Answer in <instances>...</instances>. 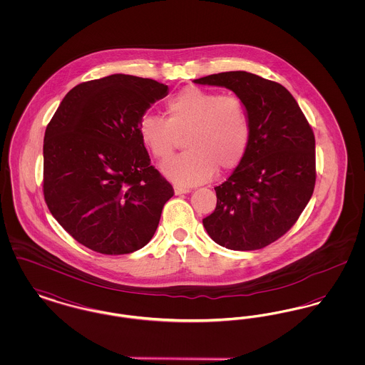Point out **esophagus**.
<instances>
[{
	"label": "esophagus",
	"mask_w": 365,
	"mask_h": 365,
	"mask_svg": "<svg viewBox=\"0 0 365 365\" xmlns=\"http://www.w3.org/2000/svg\"><path fill=\"white\" fill-rule=\"evenodd\" d=\"M175 194H186V192H190V187H186V186H180V185H175L174 186Z\"/></svg>",
	"instance_id": "esophagus-1"
}]
</instances>
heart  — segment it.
<instances>
[{
  "label": "heart",
  "mask_w": 365,
  "mask_h": 365,
  "mask_svg": "<svg viewBox=\"0 0 365 365\" xmlns=\"http://www.w3.org/2000/svg\"><path fill=\"white\" fill-rule=\"evenodd\" d=\"M167 119L145 115L139 137L157 160L174 153L176 134H183L185 153L165 161L163 173L179 185L208 180L216 168L234 170L247 150L250 123L242 101L201 87L180 90L165 105Z\"/></svg>",
  "instance_id": "obj_1"
}]
</instances>
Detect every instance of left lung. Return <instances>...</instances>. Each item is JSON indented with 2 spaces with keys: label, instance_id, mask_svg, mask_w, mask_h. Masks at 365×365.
Instances as JSON below:
<instances>
[{
  "label": "left lung",
  "instance_id": "1",
  "mask_svg": "<svg viewBox=\"0 0 365 365\" xmlns=\"http://www.w3.org/2000/svg\"><path fill=\"white\" fill-rule=\"evenodd\" d=\"M194 83L232 90L250 123L242 161L220 186L202 220L209 237L231 250H256L294 226L312 197L316 152L312 127L286 87L245 71L213 73Z\"/></svg>",
  "mask_w": 365,
  "mask_h": 365
}]
</instances>
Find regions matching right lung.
Here are the masks:
<instances>
[{
  "instance_id": "add662e5",
  "label": "right lung",
  "mask_w": 365,
  "mask_h": 365,
  "mask_svg": "<svg viewBox=\"0 0 365 365\" xmlns=\"http://www.w3.org/2000/svg\"><path fill=\"white\" fill-rule=\"evenodd\" d=\"M168 86L115 73L67 93L43 139V197L71 237L103 255H127L156 232L174 195L150 164L139 123Z\"/></svg>"
}]
</instances>
